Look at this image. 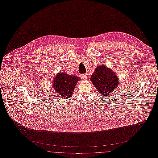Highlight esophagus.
I'll list each match as a JSON object with an SVG mask.
<instances>
[{
  "mask_svg": "<svg viewBox=\"0 0 158 158\" xmlns=\"http://www.w3.org/2000/svg\"><path fill=\"white\" fill-rule=\"evenodd\" d=\"M81 78L83 80H86L88 78V75L87 74H82V75H81Z\"/></svg>",
  "mask_w": 158,
  "mask_h": 158,
  "instance_id": "1",
  "label": "esophagus"
}]
</instances>
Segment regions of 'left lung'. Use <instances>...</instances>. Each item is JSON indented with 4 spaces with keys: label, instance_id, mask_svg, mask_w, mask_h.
<instances>
[{
    "label": "left lung",
    "instance_id": "1",
    "mask_svg": "<svg viewBox=\"0 0 158 158\" xmlns=\"http://www.w3.org/2000/svg\"><path fill=\"white\" fill-rule=\"evenodd\" d=\"M90 80L98 93L103 95H109L110 93L115 94L118 90L119 82L117 75L105 66L100 65L96 68Z\"/></svg>",
    "mask_w": 158,
    "mask_h": 158
}]
</instances>
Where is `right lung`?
Instances as JSON below:
<instances>
[{
    "label": "right lung",
    "instance_id": "right-lung-1",
    "mask_svg": "<svg viewBox=\"0 0 158 158\" xmlns=\"http://www.w3.org/2000/svg\"><path fill=\"white\" fill-rule=\"evenodd\" d=\"M80 80L77 76L69 75L65 72H60L56 75L53 80V90L62 98H69L72 96L75 85Z\"/></svg>",
    "mask_w": 158,
    "mask_h": 158
}]
</instances>
